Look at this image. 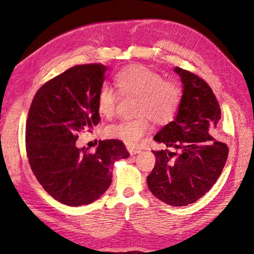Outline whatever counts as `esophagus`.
<instances>
[{"label":"esophagus","instance_id":"34e87169","mask_svg":"<svg viewBox=\"0 0 254 254\" xmlns=\"http://www.w3.org/2000/svg\"><path fill=\"white\" fill-rule=\"evenodd\" d=\"M127 150L131 155H136V154H139L142 152V150L139 148H134V147H127Z\"/></svg>","mask_w":254,"mask_h":254}]
</instances>
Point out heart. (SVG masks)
<instances>
[{
	"instance_id": "b5f03b06",
	"label": "heart",
	"mask_w": 254,
	"mask_h": 254,
	"mask_svg": "<svg viewBox=\"0 0 254 254\" xmlns=\"http://www.w3.org/2000/svg\"><path fill=\"white\" fill-rule=\"evenodd\" d=\"M115 84L123 96L137 97L136 120L122 121L107 127L106 134L135 146L150 130L149 117L156 123L170 122L177 115L182 100V88L174 80L163 76L143 64H130L115 75ZM117 105L115 91L108 85L99 89L97 108L105 117L113 115Z\"/></svg>"
}]
</instances>
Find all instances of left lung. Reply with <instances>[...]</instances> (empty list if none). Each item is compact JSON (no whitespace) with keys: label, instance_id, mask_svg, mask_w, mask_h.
<instances>
[{"label":"left lung","instance_id":"1","mask_svg":"<svg viewBox=\"0 0 254 254\" xmlns=\"http://www.w3.org/2000/svg\"><path fill=\"white\" fill-rule=\"evenodd\" d=\"M174 71L183 85L182 100L174 121L154 136L172 150H153L156 164L147 177L150 192L166 204L186 206L210 190L222 174L228 146L212 136L220 108L204 79L180 67Z\"/></svg>","mask_w":254,"mask_h":254}]
</instances>
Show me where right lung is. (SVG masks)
I'll return each mask as SVG.
<instances>
[{
    "instance_id": "1",
    "label": "right lung",
    "mask_w": 254,
    "mask_h": 254,
    "mask_svg": "<svg viewBox=\"0 0 254 254\" xmlns=\"http://www.w3.org/2000/svg\"><path fill=\"white\" fill-rule=\"evenodd\" d=\"M107 66L66 69L38 89L26 123L30 168L50 195L68 206L98 199L112 181V167L130 154L119 139L99 141L95 153L76 147L78 134L99 123L97 97Z\"/></svg>"
}]
</instances>
